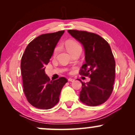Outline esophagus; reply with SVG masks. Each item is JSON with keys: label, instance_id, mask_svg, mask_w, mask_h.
Instances as JSON below:
<instances>
[{"label": "esophagus", "instance_id": "34e87169", "mask_svg": "<svg viewBox=\"0 0 135 135\" xmlns=\"http://www.w3.org/2000/svg\"><path fill=\"white\" fill-rule=\"evenodd\" d=\"M68 80H69V82H73V81H74V79H72V78H69V79H68Z\"/></svg>", "mask_w": 135, "mask_h": 135}]
</instances>
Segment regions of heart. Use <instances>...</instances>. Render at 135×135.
<instances>
[{
  "instance_id": "heart-1",
  "label": "heart",
  "mask_w": 135,
  "mask_h": 135,
  "mask_svg": "<svg viewBox=\"0 0 135 135\" xmlns=\"http://www.w3.org/2000/svg\"><path fill=\"white\" fill-rule=\"evenodd\" d=\"M65 46H66V49H67V51L69 52L70 51L73 50V49H75V48L80 47V45L77 42L72 41V40H70V41H68L67 42H66V44H65ZM58 50H59V47H56L55 49V51H54V53L56 54L57 52H58Z\"/></svg>"
}]
</instances>
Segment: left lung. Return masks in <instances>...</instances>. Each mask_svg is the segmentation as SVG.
<instances>
[{
	"label": "left lung",
	"instance_id": "1",
	"mask_svg": "<svg viewBox=\"0 0 135 135\" xmlns=\"http://www.w3.org/2000/svg\"><path fill=\"white\" fill-rule=\"evenodd\" d=\"M68 32L84 49L86 62L80 74L91 78L86 83L80 80V100L89 106L101 105L108 100L114 89L115 62L110 46L96 33L76 30H69Z\"/></svg>",
	"mask_w": 135,
	"mask_h": 135
}]
</instances>
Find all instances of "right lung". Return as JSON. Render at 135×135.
Masks as SVG:
<instances>
[{
	"label": "right lung",
	"mask_w": 135,
	"mask_h": 135,
	"mask_svg": "<svg viewBox=\"0 0 135 135\" xmlns=\"http://www.w3.org/2000/svg\"><path fill=\"white\" fill-rule=\"evenodd\" d=\"M65 31L42 34L26 47L21 61L23 91L28 102L34 107L47 110L59 102L61 89L67 79L60 77L50 80L45 68Z\"/></svg>",
	"instance_id": "add662e5"
}]
</instances>
